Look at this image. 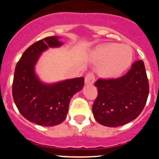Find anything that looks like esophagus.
Wrapping results in <instances>:
<instances>
[{
    "instance_id": "esophagus-1",
    "label": "esophagus",
    "mask_w": 159,
    "mask_h": 159,
    "mask_svg": "<svg viewBox=\"0 0 159 159\" xmlns=\"http://www.w3.org/2000/svg\"><path fill=\"white\" fill-rule=\"evenodd\" d=\"M94 81H95V78H94V75L93 73L88 74L85 76V78H84V81H85L86 84H94Z\"/></svg>"
}]
</instances>
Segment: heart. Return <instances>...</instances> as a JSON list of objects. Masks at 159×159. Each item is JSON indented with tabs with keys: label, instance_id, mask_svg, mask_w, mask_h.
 I'll use <instances>...</instances> for the list:
<instances>
[{
	"label": "heart",
	"instance_id": "b5f03b06",
	"mask_svg": "<svg viewBox=\"0 0 159 159\" xmlns=\"http://www.w3.org/2000/svg\"><path fill=\"white\" fill-rule=\"evenodd\" d=\"M133 58L132 49L125 44L108 43L94 50L93 60L99 64L98 74L105 78H116L125 71Z\"/></svg>",
	"mask_w": 159,
	"mask_h": 159
}]
</instances>
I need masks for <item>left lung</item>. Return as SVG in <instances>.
I'll use <instances>...</instances> for the list:
<instances>
[{
	"label": "left lung",
	"mask_w": 159,
	"mask_h": 159,
	"mask_svg": "<svg viewBox=\"0 0 159 159\" xmlns=\"http://www.w3.org/2000/svg\"><path fill=\"white\" fill-rule=\"evenodd\" d=\"M97 98L92 112L96 121L108 127L124 125L135 119L143 110L149 93L148 80L143 61L131 65L127 74L115 79L94 83Z\"/></svg>",
	"instance_id": "obj_1"
}]
</instances>
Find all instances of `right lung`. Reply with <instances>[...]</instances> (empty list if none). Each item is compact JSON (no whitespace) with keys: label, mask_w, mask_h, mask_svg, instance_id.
I'll return each mask as SVG.
<instances>
[{"label":"right lung","mask_w":159,"mask_h":159,"mask_svg":"<svg viewBox=\"0 0 159 159\" xmlns=\"http://www.w3.org/2000/svg\"><path fill=\"white\" fill-rule=\"evenodd\" d=\"M58 39L59 37H48L34 43L23 53L14 70V103L27 120L39 125L54 126L65 121L70 98L84 86L83 77L44 84L35 74V65L41 53L63 44Z\"/></svg>","instance_id":"right-lung-1"}]
</instances>
